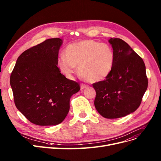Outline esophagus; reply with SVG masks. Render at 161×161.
I'll return each mask as SVG.
<instances>
[{"instance_id":"esophagus-1","label":"esophagus","mask_w":161,"mask_h":161,"mask_svg":"<svg viewBox=\"0 0 161 161\" xmlns=\"http://www.w3.org/2000/svg\"><path fill=\"white\" fill-rule=\"evenodd\" d=\"M87 87H88L87 85H86V84H83V83L81 84V89H84Z\"/></svg>"}]
</instances>
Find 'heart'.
<instances>
[{"label":"heart","mask_w":161,"mask_h":161,"mask_svg":"<svg viewBox=\"0 0 161 161\" xmlns=\"http://www.w3.org/2000/svg\"><path fill=\"white\" fill-rule=\"evenodd\" d=\"M64 57L58 59L59 69L66 75H72L78 67L81 77L91 83L106 78L115 61L112 48L92 40H83L68 45Z\"/></svg>","instance_id":"obj_1"}]
</instances>
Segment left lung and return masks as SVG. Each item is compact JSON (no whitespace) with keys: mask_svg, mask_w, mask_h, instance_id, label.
Returning a JSON list of instances; mask_svg holds the SVG:
<instances>
[{"mask_svg":"<svg viewBox=\"0 0 161 161\" xmlns=\"http://www.w3.org/2000/svg\"><path fill=\"white\" fill-rule=\"evenodd\" d=\"M115 55L112 72L103 81L92 84L95 106L107 119H116L136 111L147 90L148 80L143 59L117 38L109 40Z\"/></svg>","mask_w":161,"mask_h":161,"instance_id":"obj_1","label":"left lung"}]
</instances>
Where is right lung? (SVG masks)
Here are the masks:
<instances>
[{"instance_id":"obj_1","label":"right lung","mask_w":161,"mask_h":161,"mask_svg":"<svg viewBox=\"0 0 161 161\" xmlns=\"http://www.w3.org/2000/svg\"><path fill=\"white\" fill-rule=\"evenodd\" d=\"M63 40L50 38L25 51L17 59L10 75L16 108L31 122L52 126L64 121L70 97L79 83L67 79L57 66Z\"/></svg>"}]
</instances>
